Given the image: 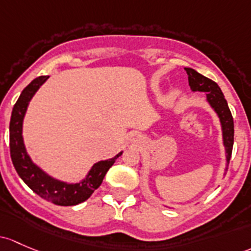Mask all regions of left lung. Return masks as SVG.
<instances>
[{
	"mask_svg": "<svg viewBox=\"0 0 251 251\" xmlns=\"http://www.w3.org/2000/svg\"><path fill=\"white\" fill-rule=\"evenodd\" d=\"M186 73L189 75V85L192 91H202L205 92L208 103L215 110L220 119L221 130H223L224 147L226 150V162H230L232 155V148H233V136H234V126L233 118H232L231 110L228 108L227 101L225 100L223 91L219 88L218 84L213 81L212 79L200 75L192 68H186Z\"/></svg>",
	"mask_w": 251,
	"mask_h": 251,
	"instance_id": "8db88e82",
	"label": "left lung"
}]
</instances>
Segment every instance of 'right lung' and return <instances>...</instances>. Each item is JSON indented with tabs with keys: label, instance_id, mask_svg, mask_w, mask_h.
<instances>
[{
	"label": "right lung",
	"instance_id": "add662e5",
	"mask_svg": "<svg viewBox=\"0 0 251 251\" xmlns=\"http://www.w3.org/2000/svg\"><path fill=\"white\" fill-rule=\"evenodd\" d=\"M48 78V75H41L33 79L24 89L17 103L14 104L9 124L10 157L20 178L38 196L57 205H75L86 201L92 192L101 185L105 173L112 167L115 160L123 154V151L112 159L95 163L89 171L88 176L75 184L57 180L35 165L26 152L25 144H24L23 121L31 99Z\"/></svg>",
	"mask_w": 251,
	"mask_h": 251
}]
</instances>
